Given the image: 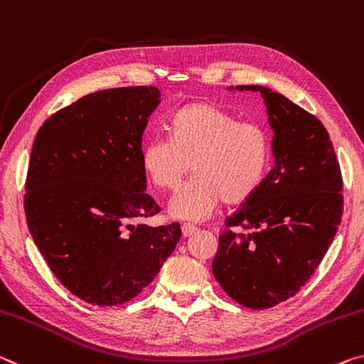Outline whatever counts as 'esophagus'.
<instances>
[{"label":"esophagus","instance_id":"1","mask_svg":"<svg viewBox=\"0 0 364 364\" xmlns=\"http://www.w3.org/2000/svg\"><path fill=\"white\" fill-rule=\"evenodd\" d=\"M196 230H198V229H196L193 224H187V223H186V224H182V234H183V237H190V235H193Z\"/></svg>","mask_w":364,"mask_h":364}]
</instances>
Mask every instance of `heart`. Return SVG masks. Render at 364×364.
I'll return each instance as SVG.
<instances>
[{
    "instance_id": "b5f03b06",
    "label": "heart",
    "mask_w": 364,
    "mask_h": 364,
    "mask_svg": "<svg viewBox=\"0 0 364 364\" xmlns=\"http://www.w3.org/2000/svg\"><path fill=\"white\" fill-rule=\"evenodd\" d=\"M172 136L143 143L141 166L159 188L174 190L190 169L195 176L172 196L169 213L205 221L221 201L238 203L256 192L269 164V135L253 121L238 119L213 103H192L171 121Z\"/></svg>"
}]
</instances>
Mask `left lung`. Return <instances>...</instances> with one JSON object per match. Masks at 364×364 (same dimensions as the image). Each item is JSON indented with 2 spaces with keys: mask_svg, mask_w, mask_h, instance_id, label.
Here are the masks:
<instances>
[{
  "mask_svg": "<svg viewBox=\"0 0 364 364\" xmlns=\"http://www.w3.org/2000/svg\"><path fill=\"white\" fill-rule=\"evenodd\" d=\"M237 90L263 97L274 168L225 221L213 274L237 303L263 309L294 296L323 261L343 211L342 174L318 117L267 87ZM238 225L246 230H231Z\"/></svg>",
  "mask_w": 364,
  "mask_h": 364,
  "instance_id": "1",
  "label": "left lung"
}]
</instances>
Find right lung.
I'll return each mask as SVG.
<instances>
[{
	"instance_id": "right-lung-1",
	"label": "right lung",
	"mask_w": 364,
	"mask_h": 364,
	"mask_svg": "<svg viewBox=\"0 0 364 364\" xmlns=\"http://www.w3.org/2000/svg\"><path fill=\"white\" fill-rule=\"evenodd\" d=\"M159 103L156 87L100 90L58 111L35 136L28 230L59 282L92 305L132 300L182 237L178 223H140L159 211L141 166V135Z\"/></svg>"
}]
</instances>
